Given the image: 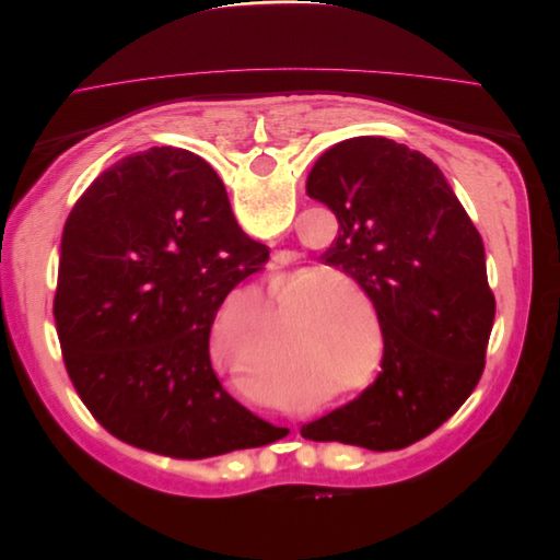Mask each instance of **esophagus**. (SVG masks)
<instances>
[{
    "instance_id": "obj_1",
    "label": "esophagus",
    "mask_w": 560,
    "mask_h": 560,
    "mask_svg": "<svg viewBox=\"0 0 560 560\" xmlns=\"http://www.w3.org/2000/svg\"><path fill=\"white\" fill-rule=\"evenodd\" d=\"M276 264H280V266H284V264H290V257H287V254L284 252H280V254H276Z\"/></svg>"
}]
</instances>
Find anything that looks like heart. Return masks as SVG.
Segmentation results:
<instances>
[{
	"instance_id": "b5f03b06",
	"label": "heart",
	"mask_w": 560,
	"mask_h": 560,
	"mask_svg": "<svg viewBox=\"0 0 560 560\" xmlns=\"http://www.w3.org/2000/svg\"><path fill=\"white\" fill-rule=\"evenodd\" d=\"M322 270H306V273L294 276L276 284L273 299L282 306H290L296 301L292 313V346H290V362L299 371H313L331 387H341L360 378L364 371V346H362V319L364 306L358 295L369 301L364 287L350 278L348 273H329L318 276ZM350 285L352 293L348 291ZM270 369H282L280 360V343L266 346ZM374 385V378L352 387L348 397H360L362 393Z\"/></svg>"
}]
</instances>
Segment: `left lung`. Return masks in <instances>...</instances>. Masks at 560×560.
Wrapping results in <instances>:
<instances>
[{"label":"left lung","mask_w":560,"mask_h":560,"mask_svg":"<svg viewBox=\"0 0 560 560\" xmlns=\"http://www.w3.org/2000/svg\"><path fill=\"white\" fill-rule=\"evenodd\" d=\"M338 219L322 254L371 299L383 371L358 399L301 428L313 442L399 451L434 432L477 387L495 299L483 241L444 173L387 138L325 151L306 182Z\"/></svg>","instance_id":"1"}]
</instances>
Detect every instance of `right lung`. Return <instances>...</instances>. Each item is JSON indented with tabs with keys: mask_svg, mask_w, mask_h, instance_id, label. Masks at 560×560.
Segmentation results:
<instances>
[{
	"mask_svg": "<svg viewBox=\"0 0 560 560\" xmlns=\"http://www.w3.org/2000/svg\"><path fill=\"white\" fill-rule=\"evenodd\" d=\"M266 261L191 151L151 147L100 175L65 222L54 303L67 374L100 425L177 460L290 432L235 401L210 360L219 306Z\"/></svg>",
	"mask_w": 560,
	"mask_h": 560,
	"instance_id": "right-lung-1",
	"label": "right lung"
}]
</instances>
